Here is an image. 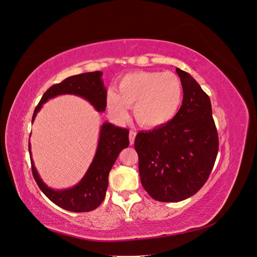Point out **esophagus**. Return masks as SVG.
Instances as JSON below:
<instances>
[{
    "instance_id": "obj_1",
    "label": "esophagus",
    "mask_w": 257,
    "mask_h": 257,
    "mask_svg": "<svg viewBox=\"0 0 257 257\" xmlns=\"http://www.w3.org/2000/svg\"><path fill=\"white\" fill-rule=\"evenodd\" d=\"M135 137H136V132H134V131H130V136H128V138H130V143H131V145H133V144H134V142H135Z\"/></svg>"
}]
</instances>
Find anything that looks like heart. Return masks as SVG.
<instances>
[{
    "mask_svg": "<svg viewBox=\"0 0 257 257\" xmlns=\"http://www.w3.org/2000/svg\"><path fill=\"white\" fill-rule=\"evenodd\" d=\"M183 99L181 80L170 72H136L123 77L107 97V108L116 120L133 107L136 121L145 127L162 126L172 120Z\"/></svg>",
    "mask_w": 257,
    "mask_h": 257,
    "instance_id": "heart-1",
    "label": "heart"
}]
</instances>
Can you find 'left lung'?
Segmentation results:
<instances>
[{
  "mask_svg": "<svg viewBox=\"0 0 257 257\" xmlns=\"http://www.w3.org/2000/svg\"><path fill=\"white\" fill-rule=\"evenodd\" d=\"M183 88L180 109L166 124L135 138L144 189L164 203L193 196L205 184L219 150L209 96L193 77L176 68Z\"/></svg>",
  "mask_w": 257,
  "mask_h": 257,
  "instance_id": "left-lung-1",
  "label": "left lung"
}]
</instances>
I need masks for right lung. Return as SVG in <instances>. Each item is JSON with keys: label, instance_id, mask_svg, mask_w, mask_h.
I'll return each mask as SVG.
<instances>
[{"label": "right lung", "instance_id": "1", "mask_svg": "<svg viewBox=\"0 0 257 257\" xmlns=\"http://www.w3.org/2000/svg\"><path fill=\"white\" fill-rule=\"evenodd\" d=\"M102 72L83 73L71 76L61 83L53 84L44 93L40 103L36 106L32 123L37 112L49 99L65 94L77 95L84 98L94 107L98 112L106 110L107 90L103 81ZM31 136V135H30ZM130 145L128 131L126 128L113 125L105 121L99 130L98 144L93 161L81 178V180L72 188L57 190L49 188L38 175L31 153V144L29 143V152L32 164V172L36 183L42 192L53 204L72 212H88L96 209L106 196L108 188V176L119 153Z\"/></svg>", "mask_w": 257, "mask_h": 257}]
</instances>
